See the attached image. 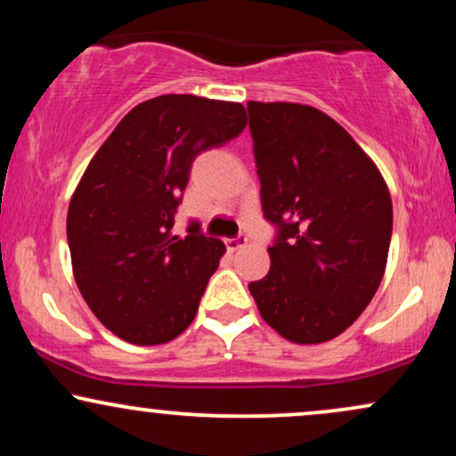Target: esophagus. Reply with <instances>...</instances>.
I'll list each match as a JSON object with an SVG mask.
<instances>
[{
  "label": "esophagus",
  "mask_w": 456,
  "mask_h": 456,
  "mask_svg": "<svg viewBox=\"0 0 456 456\" xmlns=\"http://www.w3.org/2000/svg\"><path fill=\"white\" fill-rule=\"evenodd\" d=\"M246 242H248V235L238 233L235 238L224 240V246H227L229 250H238V248H242V246H246Z\"/></svg>",
  "instance_id": "1"
}]
</instances>
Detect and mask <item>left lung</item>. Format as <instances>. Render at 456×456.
Instances as JSON below:
<instances>
[{"label": "left lung", "mask_w": 456, "mask_h": 456, "mask_svg": "<svg viewBox=\"0 0 456 456\" xmlns=\"http://www.w3.org/2000/svg\"><path fill=\"white\" fill-rule=\"evenodd\" d=\"M261 210L274 224L270 272L248 285L287 341L338 337L378 291L392 201L384 177L343 126L315 107L248 102Z\"/></svg>", "instance_id": "obj_1"}]
</instances>
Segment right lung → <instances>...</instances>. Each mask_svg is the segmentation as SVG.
Listing matches in <instances>:
<instances>
[{"instance_id": "obj_1", "label": "right lung", "mask_w": 456, "mask_h": 456, "mask_svg": "<svg viewBox=\"0 0 456 456\" xmlns=\"http://www.w3.org/2000/svg\"><path fill=\"white\" fill-rule=\"evenodd\" d=\"M240 102L167 94L137 104L115 126L68 208L78 291L101 322L133 345H160L191 326L224 244L174 216L201 151L238 137Z\"/></svg>"}]
</instances>
